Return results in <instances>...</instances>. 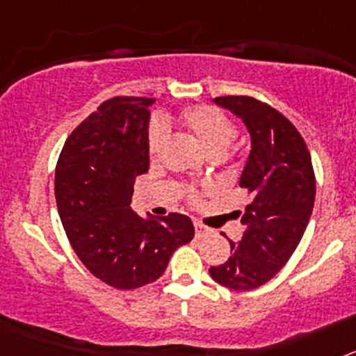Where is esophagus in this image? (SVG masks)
Returning <instances> with one entry per match:
<instances>
[{"mask_svg":"<svg viewBox=\"0 0 356 356\" xmlns=\"http://www.w3.org/2000/svg\"><path fill=\"white\" fill-rule=\"evenodd\" d=\"M194 232H196V237H203V235H209L212 229L201 221H194Z\"/></svg>","mask_w":356,"mask_h":356,"instance_id":"34e87169","label":"esophagus"}]
</instances>
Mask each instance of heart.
Masks as SVG:
<instances>
[{"instance_id":"obj_1","label":"heart","mask_w":356,"mask_h":356,"mask_svg":"<svg viewBox=\"0 0 356 356\" xmlns=\"http://www.w3.org/2000/svg\"><path fill=\"white\" fill-rule=\"evenodd\" d=\"M181 122L210 155L217 151L226 153V149L232 146L237 137V127L222 114L221 110L213 108V106H191V108L184 110ZM165 140H168V124L162 119H155L147 131V153L151 159L159 155ZM187 196L191 201H197L200 193L196 188H187Z\"/></svg>"}]
</instances>
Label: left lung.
I'll return each mask as SVG.
<instances>
[{
    "mask_svg": "<svg viewBox=\"0 0 356 356\" xmlns=\"http://www.w3.org/2000/svg\"><path fill=\"white\" fill-rule=\"evenodd\" d=\"M213 102L246 122L251 153L241 185L250 194L242 213L246 226L229 241V259L210 267V276L232 291L267 284L289 262L314 209L316 175L303 137L282 112L250 96H221Z\"/></svg>",
    "mask_w": 356,
    "mask_h": 356,
    "instance_id": "1",
    "label": "left lung"
}]
</instances>
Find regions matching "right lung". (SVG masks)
<instances>
[{
    "mask_svg": "<svg viewBox=\"0 0 356 356\" xmlns=\"http://www.w3.org/2000/svg\"><path fill=\"white\" fill-rule=\"evenodd\" d=\"M153 97L115 96L65 140L55 169V200L72 250L106 285L131 291L163 275L176 248L193 241L184 213L147 219L131 210L135 178L149 169Z\"/></svg>",
    "mask_w": 356,
    "mask_h": 356,
    "instance_id": "right-lung-1",
    "label": "right lung"
}]
</instances>
